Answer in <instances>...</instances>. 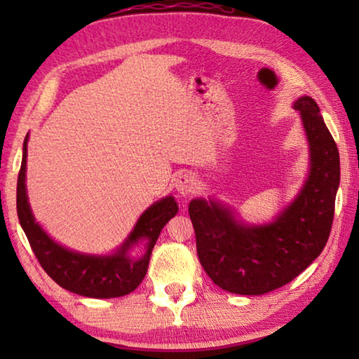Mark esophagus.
Wrapping results in <instances>:
<instances>
[{"mask_svg":"<svg viewBox=\"0 0 359 359\" xmlns=\"http://www.w3.org/2000/svg\"><path fill=\"white\" fill-rule=\"evenodd\" d=\"M174 185H175V190H177L182 196H190V194L198 191L199 182L193 172L185 171V172H180L177 177H175Z\"/></svg>","mask_w":359,"mask_h":359,"instance_id":"1","label":"esophagus"}]
</instances>
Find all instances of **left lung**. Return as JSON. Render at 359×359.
Masks as SVG:
<instances>
[{
	"instance_id": "obj_1",
	"label": "left lung",
	"mask_w": 359,
	"mask_h": 359,
	"mask_svg": "<svg viewBox=\"0 0 359 359\" xmlns=\"http://www.w3.org/2000/svg\"><path fill=\"white\" fill-rule=\"evenodd\" d=\"M299 111L309 142V175L296 198L266 224H247L226 205L203 198L188 205L199 263L218 287L258 296L293 280L323 252L340 180L339 150L311 96Z\"/></svg>"
}]
</instances>
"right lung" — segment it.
I'll return each mask as SVG.
<instances>
[{"mask_svg": "<svg viewBox=\"0 0 359 359\" xmlns=\"http://www.w3.org/2000/svg\"><path fill=\"white\" fill-rule=\"evenodd\" d=\"M27 145L28 135L23 141L22 166L17 180V215L42 269L60 287L81 296L109 299L135 291L147 274L150 255L158 236L165 224L177 214L179 205L175 199L166 196L151 204L139 217L123 244L111 255H88L69 250L53 241L34 220L25 185ZM139 243L146 247V253L136 260L129 257V250Z\"/></svg>", "mask_w": 359, "mask_h": 359, "instance_id": "add662e5", "label": "right lung"}]
</instances>
